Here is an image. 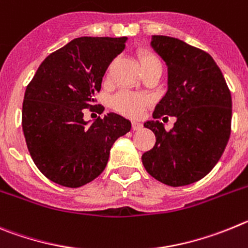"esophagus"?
I'll return each instance as SVG.
<instances>
[{"label":"esophagus","mask_w":248,"mask_h":248,"mask_svg":"<svg viewBox=\"0 0 248 248\" xmlns=\"http://www.w3.org/2000/svg\"><path fill=\"white\" fill-rule=\"evenodd\" d=\"M142 127H143V124H140V122H137V121L132 122V129H133V131H138V129H140Z\"/></svg>","instance_id":"obj_1"}]
</instances>
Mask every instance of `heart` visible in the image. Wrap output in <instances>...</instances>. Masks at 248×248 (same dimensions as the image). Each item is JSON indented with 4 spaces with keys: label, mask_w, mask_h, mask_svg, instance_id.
I'll return each mask as SVG.
<instances>
[{
    "label": "heart",
    "mask_w": 248,
    "mask_h": 248,
    "mask_svg": "<svg viewBox=\"0 0 248 248\" xmlns=\"http://www.w3.org/2000/svg\"><path fill=\"white\" fill-rule=\"evenodd\" d=\"M138 63H140L142 73L160 66V62L153 53L148 50H140L137 54ZM151 102L148 96L143 93H129V91H120L111 99V106L113 110L128 117H138L143 112Z\"/></svg>",
    "instance_id": "b5f03b06"
}]
</instances>
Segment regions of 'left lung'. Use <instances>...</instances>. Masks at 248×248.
Wrapping results in <instances>:
<instances>
[{"label":"left lung","mask_w":248,"mask_h":248,"mask_svg":"<svg viewBox=\"0 0 248 248\" xmlns=\"http://www.w3.org/2000/svg\"><path fill=\"white\" fill-rule=\"evenodd\" d=\"M151 44L168 65V91L155 121L144 124L155 143L142 163L158 182L183 186L202 179L221 158L231 133V93L209 53L166 35H153ZM166 114L177 119L169 131L157 121Z\"/></svg>","instance_id":"1"}]
</instances>
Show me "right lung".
<instances>
[{
  "label": "right lung",
  "instance_id": "add662e5",
  "mask_svg": "<svg viewBox=\"0 0 248 248\" xmlns=\"http://www.w3.org/2000/svg\"><path fill=\"white\" fill-rule=\"evenodd\" d=\"M126 37H80L44 59L27 85L22 128L37 168L49 180L79 188L104 171L115 140L131 122L110 112L90 126L85 108H93L106 69L124 49Z\"/></svg>",
  "mask_w": 248,
  "mask_h": 248
}]
</instances>
